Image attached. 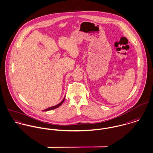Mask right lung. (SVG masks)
I'll list each match as a JSON object with an SVG mask.
<instances>
[{"label":"right lung","instance_id":"1","mask_svg":"<svg viewBox=\"0 0 153 153\" xmlns=\"http://www.w3.org/2000/svg\"><path fill=\"white\" fill-rule=\"evenodd\" d=\"M65 97H64V98L63 99V100L59 103V104H57V105H55V106H53V107H49V108H46V109H44V110H42V111H51V110H52V109H56V108H58L59 107H60L62 104V103L64 102V100H65Z\"/></svg>","mask_w":153,"mask_h":153}]
</instances>
